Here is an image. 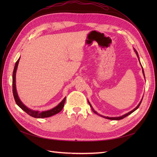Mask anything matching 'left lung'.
Here are the masks:
<instances>
[{
  "mask_svg": "<svg viewBox=\"0 0 157 157\" xmlns=\"http://www.w3.org/2000/svg\"><path fill=\"white\" fill-rule=\"evenodd\" d=\"M135 50V52H136V55H137V58H138V59H139V56H138V54H137V51L136 50ZM142 71H143V73H144V77H145V74H144V69H143V67H142ZM142 99L141 100V101H140V103L138 104V105H137L135 109H133L132 111H130L129 113H126V114H125V115H122V116H121V117H105V116H102V115H99V114H98L96 111H94V109L92 108V105H91V104H90V103L88 101V103H89V105H90V106L92 107V111H93V112L94 113H96V115H99V116H101V117H103V118H107V119H110V120H116V121H118V120H121V119H122V118H125V117H126L127 116H128L129 115H130L131 113H132L134 111H135L137 109H138V107H140V104H141V101H142Z\"/></svg>",
  "mask_w": 157,
  "mask_h": 157,
  "instance_id": "left-lung-1",
  "label": "left lung"
}]
</instances>
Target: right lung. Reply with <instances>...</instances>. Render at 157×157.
<instances>
[{
  "instance_id": "1",
  "label": "right lung",
  "mask_w": 157,
  "mask_h": 157,
  "mask_svg": "<svg viewBox=\"0 0 157 157\" xmlns=\"http://www.w3.org/2000/svg\"><path fill=\"white\" fill-rule=\"evenodd\" d=\"M20 58L17 59V61H16V63L15 64V67H14L13 69V75H12V90H13V98L14 99H15V101L17 105L20 107L22 110L24 111L25 113H27L28 115H29L30 116L35 117V118H46V117H50L51 116H53L56 114H58V113H59L61 110H62L64 104H65V99L66 97L61 101L59 105H57L56 107H55L54 108L50 109V110L48 111H42V112H39L38 111H33L32 109H30L29 108H27L24 104H23L21 100L18 97V95L17 93V90H16V70L17 68V65L19 63V61H20Z\"/></svg>"
}]
</instances>
